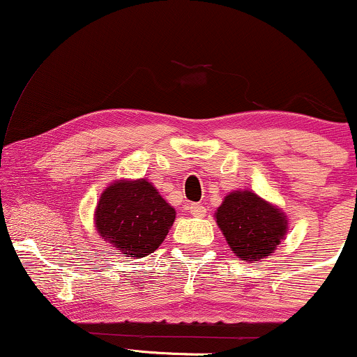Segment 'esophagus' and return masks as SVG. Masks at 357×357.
<instances>
[{
  "label": "esophagus",
  "mask_w": 357,
  "mask_h": 357,
  "mask_svg": "<svg viewBox=\"0 0 357 357\" xmlns=\"http://www.w3.org/2000/svg\"><path fill=\"white\" fill-rule=\"evenodd\" d=\"M190 213L192 216H198V218H202V216L206 215V208H204L203 204H199V203H191L190 204Z\"/></svg>",
  "instance_id": "esophagus-1"
}]
</instances>
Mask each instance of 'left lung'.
Instances as JSON below:
<instances>
[{
	"label": "left lung",
	"mask_w": 357,
	"mask_h": 357,
	"mask_svg": "<svg viewBox=\"0 0 357 357\" xmlns=\"http://www.w3.org/2000/svg\"><path fill=\"white\" fill-rule=\"evenodd\" d=\"M215 216L231 252L247 261L272 255L289 227L284 213L248 190L225 196Z\"/></svg>",
	"instance_id": "obj_1"
}]
</instances>
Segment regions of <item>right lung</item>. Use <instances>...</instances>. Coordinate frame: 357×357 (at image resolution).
Returning a JSON list of instances; mask_svg holds the SVG:
<instances>
[{
    "instance_id": "obj_1",
    "label": "right lung",
    "mask_w": 357,
    "mask_h": 357,
    "mask_svg": "<svg viewBox=\"0 0 357 357\" xmlns=\"http://www.w3.org/2000/svg\"><path fill=\"white\" fill-rule=\"evenodd\" d=\"M176 218L174 208L147 179L114 181L100 195L96 228L122 255L141 258L166 238Z\"/></svg>"
}]
</instances>
